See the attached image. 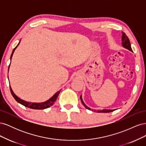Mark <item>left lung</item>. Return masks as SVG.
<instances>
[{"mask_svg":"<svg viewBox=\"0 0 146 146\" xmlns=\"http://www.w3.org/2000/svg\"><path fill=\"white\" fill-rule=\"evenodd\" d=\"M122 45L124 48H127L128 50L132 51L129 39V38L127 37V36L125 35V33H123V32H122ZM80 100H81V102H82L83 105L85 106L86 109L90 110H91L90 108L88 107L85 104H84L83 101L82 100V96H80ZM114 110H105V109H104L102 110H99V111H96V110H92V111H97L98 113H110V112H112V111H114Z\"/></svg>","mask_w":146,"mask_h":146,"instance_id":"left-lung-1","label":"left lung"}]
</instances>
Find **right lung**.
I'll return each instance as SVG.
<instances>
[{
    "instance_id": "right-lung-1",
    "label": "right lung",
    "mask_w": 146,
    "mask_h": 146,
    "mask_svg": "<svg viewBox=\"0 0 146 146\" xmlns=\"http://www.w3.org/2000/svg\"><path fill=\"white\" fill-rule=\"evenodd\" d=\"M19 42L18 44H17V46L19 44ZM17 46L14 48V49H13V50L12 52V54H11V57H10L11 60L13 53H14V52H15V49L16 48V47H17ZM10 65H9V67H8V69H9ZM10 91H11V93L12 96H13V98H15V99L17 102L22 104V105H24V106H25V107H28V108H32V109H35V110H43V109H46V108H47L48 107H50V106H52L53 104H54V102H55V100H56L57 98H58V96L60 92V91L56 92V93L54 96H53L50 99H48L46 102H42V103H33V102H26V101H24L23 100L21 99L20 98H18V97H17L15 94V93H14V92H13V91L11 90V86H10Z\"/></svg>"
}]
</instances>
